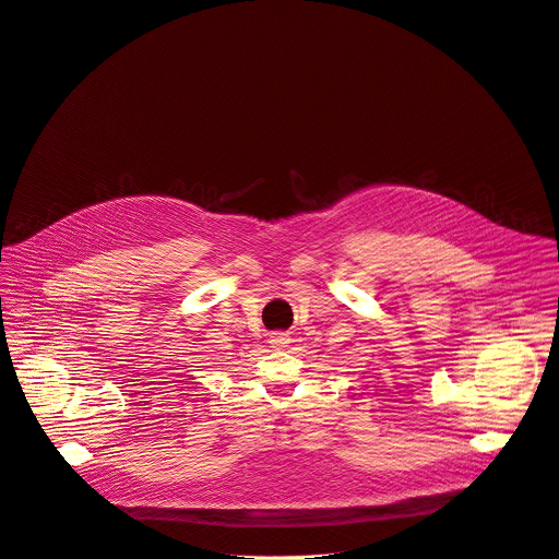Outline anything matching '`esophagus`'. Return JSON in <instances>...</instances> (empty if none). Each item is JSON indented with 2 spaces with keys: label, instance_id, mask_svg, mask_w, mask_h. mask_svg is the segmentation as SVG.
Returning a JSON list of instances; mask_svg holds the SVG:
<instances>
[{
  "label": "esophagus",
  "instance_id": "obj_1",
  "mask_svg": "<svg viewBox=\"0 0 559 559\" xmlns=\"http://www.w3.org/2000/svg\"><path fill=\"white\" fill-rule=\"evenodd\" d=\"M269 342L273 344V348H282V346H286L288 344V333H282V331H275V333H271V337H269Z\"/></svg>",
  "mask_w": 559,
  "mask_h": 559
}]
</instances>
